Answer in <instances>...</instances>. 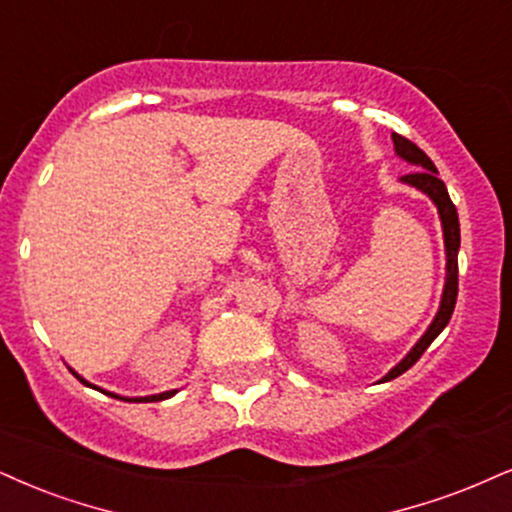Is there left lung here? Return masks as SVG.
<instances>
[{
	"label": "left lung",
	"instance_id": "8db88e82",
	"mask_svg": "<svg viewBox=\"0 0 512 512\" xmlns=\"http://www.w3.org/2000/svg\"><path fill=\"white\" fill-rule=\"evenodd\" d=\"M391 140H394L396 154H399L401 159H406L408 163H413V166H418V170L403 175L401 180L408 182V185L422 189V192H425L427 197H430L439 208L441 227H444L446 256H449V258H446V270H449V275H446V287H444V296H441L439 313H437V318H434V323L430 325V330L422 334L420 342L415 344L413 349H410L408 356L403 358V361L396 365V368L391 370L382 382L394 380V377L403 375V372H406L408 368H413V365L420 361L422 353L427 351V346H430L434 339L439 337V332L444 330L446 325H449L453 308H456V299H458V249H460L458 211H456V206H453L449 192H446V185L439 180L437 168H434L432 159L418 147V144L406 140L403 135H396V132H394V135H391Z\"/></svg>",
	"mask_w": 512,
	"mask_h": 512
}]
</instances>
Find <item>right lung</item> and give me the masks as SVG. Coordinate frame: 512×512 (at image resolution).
Segmentation results:
<instances>
[{"label": "right lung", "mask_w": 512, "mask_h": 512, "mask_svg": "<svg viewBox=\"0 0 512 512\" xmlns=\"http://www.w3.org/2000/svg\"><path fill=\"white\" fill-rule=\"evenodd\" d=\"M73 375H75V372H73ZM75 377H78V380H80L82 384H87L85 380H82L80 375H75ZM87 387H92V384H87ZM94 389H97V387H94ZM99 391H102V389H99ZM173 394H175V391H163V394L144 396V399H121V396H116V394H109V396H113V399H121V401H163V399H170V396H173Z\"/></svg>", "instance_id": "obj_1"}]
</instances>
